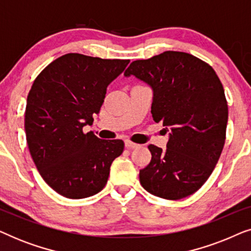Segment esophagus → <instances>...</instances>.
<instances>
[{
  "instance_id": "esophagus-1",
  "label": "esophagus",
  "mask_w": 251,
  "mask_h": 251,
  "mask_svg": "<svg viewBox=\"0 0 251 251\" xmlns=\"http://www.w3.org/2000/svg\"><path fill=\"white\" fill-rule=\"evenodd\" d=\"M125 143H126V147H128V149H136V147L139 146V144L133 143L132 140H130V139H126Z\"/></svg>"
}]
</instances>
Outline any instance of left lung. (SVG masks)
Here are the masks:
<instances>
[{"label": "left lung", "mask_w": 251, "mask_h": 251, "mask_svg": "<svg viewBox=\"0 0 251 251\" xmlns=\"http://www.w3.org/2000/svg\"><path fill=\"white\" fill-rule=\"evenodd\" d=\"M125 75L152 87L153 120L170 130L166 150L149 145L152 159L139 171L140 184L167 200L193 194L210 177L225 144L228 107L221 80L210 65L179 51L132 61Z\"/></svg>", "instance_id": "8db88e82"}]
</instances>
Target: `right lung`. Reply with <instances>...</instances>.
Masks as SVG:
<instances>
[{
  "mask_svg": "<svg viewBox=\"0 0 251 251\" xmlns=\"http://www.w3.org/2000/svg\"><path fill=\"white\" fill-rule=\"evenodd\" d=\"M128 59L64 54L34 80L27 97L25 131L29 153L41 177L68 199L97 194L107 183L121 139H100L83 126L92 125L111 82Z\"/></svg>",
  "mask_w": 251,
  "mask_h": 251,
  "instance_id": "add662e5",
  "label": "right lung"
}]
</instances>
